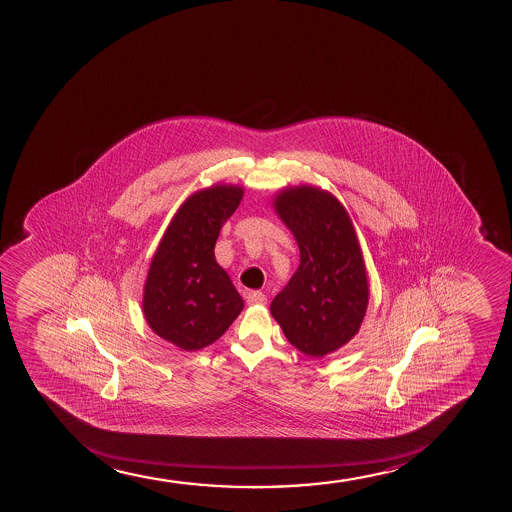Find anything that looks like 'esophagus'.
<instances>
[{"label":"esophagus","mask_w":512,"mask_h":512,"mask_svg":"<svg viewBox=\"0 0 512 512\" xmlns=\"http://www.w3.org/2000/svg\"><path fill=\"white\" fill-rule=\"evenodd\" d=\"M267 298H265L264 293H260V291H250L247 294V303L248 305H264Z\"/></svg>","instance_id":"34e87169"}]
</instances>
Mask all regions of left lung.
<instances>
[{
    "label": "left lung",
    "mask_w": 512,
    "mask_h": 512,
    "mask_svg": "<svg viewBox=\"0 0 512 512\" xmlns=\"http://www.w3.org/2000/svg\"><path fill=\"white\" fill-rule=\"evenodd\" d=\"M279 218L298 242L299 267L270 313L306 356L323 357L357 334L368 308V277L344 206L310 185L282 190Z\"/></svg>",
    "instance_id": "obj_1"
}]
</instances>
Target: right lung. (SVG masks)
Listing matches in <instances>:
<instances>
[{
  "label": "right lung",
  "instance_id": "1",
  "mask_svg": "<svg viewBox=\"0 0 512 512\" xmlns=\"http://www.w3.org/2000/svg\"><path fill=\"white\" fill-rule=\"evenodd\" d=\"M243 189L214 185L178 209L151 260L144 286L146 322L182 351L213 344L243 310V299L214 259L224 219L235 213Z\"/></svg>",
  "mask_w": 512,
  "mask_h": 512
}]
</instances>
